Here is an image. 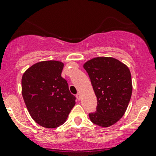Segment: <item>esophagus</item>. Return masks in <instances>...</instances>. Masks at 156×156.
<instances>
[{
	"label": "esophagus",
	"instance_id": "esophagus-1",
	"mask_svg": "<svg viewBox=\"0 0 156 156\" xmlns=\"http://www.w3.org/2000/svg\"><path fill=\"white\" fill-rule=\"evenodd\" d=\"M76 98H77V100H81V94H76Z\"/></svg>",
	"mask_w": 156,
	"mask_h": 156
}]
</instances>
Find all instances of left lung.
<instances>
[{"label":"left lung","mask_w":156,"mask_h":156,"mask_svg":"<svg viewBox=\"0 0 156 156\" xmlns=\"http://www.w3.org/2000/svg\"><path fill=\"white\" fill-rule=\"evenodd\" d=\"M97 99L91 122L109 127L125 114L132 94L131 75L126 65L112 57H97L84 63Z\"/></svg>","instance_id":"left-lung-1"}]
</instances>
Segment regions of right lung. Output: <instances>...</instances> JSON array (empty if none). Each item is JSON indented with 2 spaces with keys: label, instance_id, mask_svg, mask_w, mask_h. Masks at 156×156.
Instances as JSON below:
<instances>
[{
  "label": "right lung",
  "instance_id": "right-lung-1",
  "mask_svg": "<svg viewBox=\"0 0 156 156\" xmlns=\"http://www.w3.org/2000/svg\"><path fill=\"white\" fill-rule=\"evenodd\" d=\"M63 63L50 60L37 62L22 78V94L30 115L47 128H55L66 121L75 104V97L62 76Z\"/></svg>",
  "mask_w": 156,
  "mask_h": 156
}]
</instances>
